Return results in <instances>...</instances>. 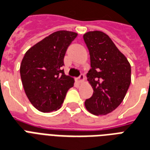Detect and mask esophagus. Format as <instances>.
<instances>
[{"label": "esophagus", "mask_w": 150, "mask_h": 150, "mask_svg": "<svg viewBox=\"0 0 150 150\" xmlns=\"http://www.w3.org/2000/svg\"><path fill=\"white\" fill-rule=\"evenodd\" d=\"M77 81H78V82H79V83H83V82L84 81V75H83V74H81V76H80L79 77L77 78Z\"/></svg>", "instance_id": "obj_1"}]
</instances>
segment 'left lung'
<instances>
[{
	"instance_id": "obj_1",
	"label": "left lung",
	"mask_w": 150,
	"mask_h": 150,
	"mask_svg": "<svg viewBox=\"0 0 150 150\" xmlns=\"http://www.w3.org/2000/svg\"><path fill=\"white\" fill-rule=\"evenodd\" d=\"M83 38L91 62L88 81L93 88L84 105L93 115H107L119 107L127 94L131 81L130 65L107 34L88 31Z\"/></svg>"
}]
</instances>
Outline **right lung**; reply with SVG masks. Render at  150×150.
I'll use <instances>...</instances> for the list:
<instances>
[{"label": "right lung", "instance_id": "right-lung-1", "mask_svg": "<svg viewBox=\"0 0 150 150\" xmlns=\"http://www.w3.org/2000/svg\"><path fill=\"white\" fill-rule=\"evenodd\" d=\"M76 36L73 31H55L23 56L20 68L22 84L29 101L39 111L60 108L67 91L74 86V79L66 76L62 67L66 50Z\"/></svg>", "mask_w": 150, "mask_h": 150}]
</instances>
